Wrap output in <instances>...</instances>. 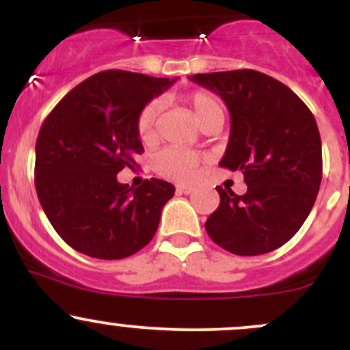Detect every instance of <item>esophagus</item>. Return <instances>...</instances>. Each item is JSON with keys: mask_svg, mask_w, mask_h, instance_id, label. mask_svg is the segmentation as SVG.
I'll return each instance as SVG.
<instances>
[{"mask_svg": "<svg viewBox=\"0 0 350 350\" xmlns=\"http://www.w3.org/2000/svg\"><path fill=\"white\" fill-rule=\"evenodd\" d=\"M193 191H195V188H191V186H186V185L176 186V193H178V195H191Z\"/></svg>", "mask_w": 350, "mask_h": 350, "instance_id": "34e87169", "label": "esophagus"}]
</instances>
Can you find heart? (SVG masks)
I'll return each mask as SVG.
<instances>
[{
  "mask_svg": "<svg viewBox=\"0 0 350 350\" xmlns=\"http://www.w3.org/2000/svg\"><path fill=\"white\" fill-rule=\"evenodd\" d=\"M188 103L195 109L196 118L203 126L211 123H224L225 111L220 98L210 91L198 90L186 96ZM162 101L152 100L140 109L137 116V135L144 144H150L157 135V120L161 115ZM203 164V155L193 150L167 147L154 157V169L161 176L174 181L191 183L200 176V167Z\"/></svg>",
  "mask_w": 350,
  "mask_h": 350,
  "instance_id": "1",
  "label": "heart"
}]
</instances>
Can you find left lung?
Here are the masks:
<instances>
[{"label": "left lung", "instance_id": "8db88e82", "mask_svg": "<svg viewBox=\"0 0 350 350\" xmlns=\"http://www.w3.org/2000/svg\"><path fill=\"white\" fill-rule=\"evenodd\" d=\"M220 94L232 126L220 165L241 171L245 195L217 186L220 204L204 228L237 256L267 254L305 224L322 183V140L315 116L283 83L252 69L195 74Z\"/></svg>", "mask_w": 350, "mask_h": 350}]
</instances>
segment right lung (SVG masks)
I'll list each match as a JSON object with an SVG mask.
<instances>
[{
  "instance_id": "right-lung-1",
  "label": "right lung",
  "mask_w": 350,
  "mask_h": 350,
  "mask_svg": "<svg viewBox=\"0 0 350 350\" xmlns=\"http://www.w3.org/2000/svg\"><path fill=\"white\" fill-rule=\"evenodd\" d=\"M172 83L103 70L72 88L42 123L35 189L52 227L77 252L125 259L152 241L174 186L152 178L130 188L116 174L144 152L135 126L140 109Z\"/></svg>"
}]
</instances>
